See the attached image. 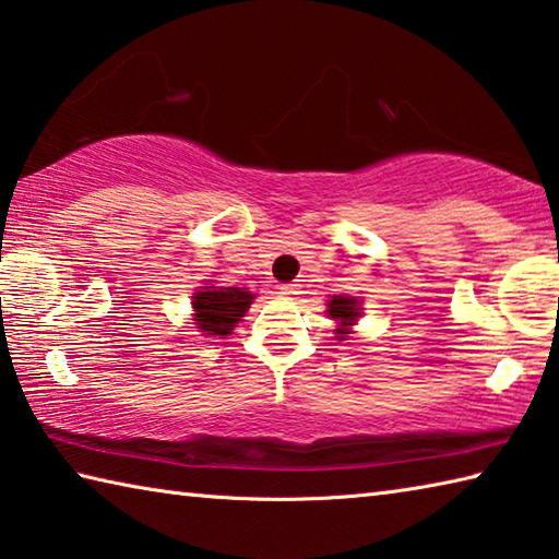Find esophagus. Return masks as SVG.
<instances>
[{"label": "esophagus", "mask_w": 559, "mask_h": 559, "mask_svg": "<svg viewBox=\"0 0 559 559\" xmlns=\"http://www.w3.org/2000/svg\"><path fill=\"white\" fill-rule=\"evenodd\" d=\"M277 294L280 297H292V294H297V284H277Z\"/></svg>", "instance_id": "34e87169"}]
</instances>
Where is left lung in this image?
<instances>
[{"instance_id":"left-lung-1","label":"left lung","mask_w":559,"mask_h":559,"mask_svg":"<svg viewBox=\"0 0 559 559\" xmlns=\"http://www.w3.org/2000/svg\"><path fill=\"white\" fill-rule=\"evenodd\" d=\"M329 313L333 316L335 321L343 323V329H338V338L345 341V335L350 333L345 329V325H353L357 313H360V309H357V299L353 297H333L331 304H329Z\"/></svg>"}]
</instances>
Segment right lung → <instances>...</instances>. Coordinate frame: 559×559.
<instances>
[{"label": "right lung", "mask_w": 559, "mask_h": 559, "mask_svg": "<svg viewBox=\"0 0 559 559\" xmlns=\"http://www.w3.org/2000/svg\"><path fill=\"white\" fill-rule=\"evenodd\" d=\"M252 294L238 287H206L194 294L197 325L206 335H228L250 309Z\"/></svg>", "instance_id": "obj_1"}]
</instances>
